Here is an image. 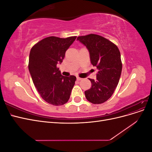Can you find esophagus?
Here are the masks:
<instances>
[{
    "mask_svg": "<svg viewBox=\"0 0 152 152\" xmlns=\"http://www.w3.org/2000/svg\"><path fill=\"white\" fill-rule=\"evenodd\" d=\"M77 80H81L82 79H81V78H80V77H77Z\"/></svg>",
    "mask_w": 152,
    "mask_h": 152,
    "instance_id": "obj_1",
    "label": "esophagus"
}]
</instances>
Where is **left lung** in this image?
<instances>
[{"label":"left lung","mask_w":152,"mask_h":152,"mask_svg":"<svg viewBox=\"0 0 152 152\" xmlns=\"http://www.w3.org/2000/svg\"><path fill=\"white\" fill-rule=\"evenodd\" d=\"M77 40L89 50L91 63L96 66V80L89 79L91 87L85 91L86 99L93 104L103 103L111 97L120 79L122 63L117 45L102 36L91 34Z\"/></svg>","instance_id":"left-lung-1"}]
</instances>
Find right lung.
<instances>
[{
    "label": "right lung",
    "instance_id": "add662e5",
    "mask_svg": "<svg viewBox=\"0 0 152 152\" xmlns=\"http://www.w3.org/2000/svg\"><path fill=\"white\" fill-rule=\"evenodd\" d=\"M76 37H48L30 50L28 69L32 80L41 97L50 104L63 105L70 97L76 77L63 76L57 64L61 63L66 50Z\"/></svg>",
    "mask_w": 152,
    "mask_h": 152
}]
</instances>
